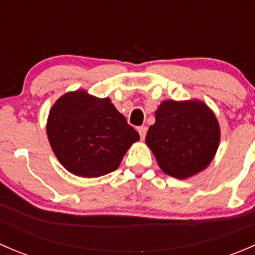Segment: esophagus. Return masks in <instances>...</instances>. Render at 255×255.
<instances>
[{"mask_svg":"<svg viewBox=\"0 0 255 255\" xmlns=\"http://www.w3.org/2000/svg\"><path fill=\"white\" fill-rule=\"evenodd\" d=\"M138 133H139L140 135V139H144L145 138V134H146V127H144V126H142V127H138Z\"/></svg>","mask_w":255,"mask_h":255,"instance_id":"1","label":"esophagus"}]
</instances>
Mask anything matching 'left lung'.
<instances>
[{
    "mask_svg": "<svg viewBox=\"0 0 255 255\" xmlns=\"http://www.w3.org/2000/svg\"><path fill=\"white\" fill-rule=\"evenodd\" d=\"M220 140L217 117L196 99L161 102L145 137L159 168L176 179H189L205 170L215 158Z\"/></svg>",
    "mask_w": 255,
    "mask_h": 255,
    "instance_id": "obj_1",
    "label": "left lung"
}]
</instances>
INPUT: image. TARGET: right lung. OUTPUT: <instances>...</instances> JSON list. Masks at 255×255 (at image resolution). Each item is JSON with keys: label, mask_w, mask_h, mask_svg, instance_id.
<instances>
[{"label": "right lung", "mask_w": 255, "mask_h": 255, "mask_svg": "<svg viewBox=\"0 0 255 255\" xmlns=\"http://www.w3.org/2000/svg\"><path fill=\"white\" fill-rule=\"evenodd\" d=\"M47 135L59 163L76 176L112 173L139 134L110 97L76 90L59 97L49 111Z\"/></svg>", "instance_id": "right-lung-1"}]
</instances>
